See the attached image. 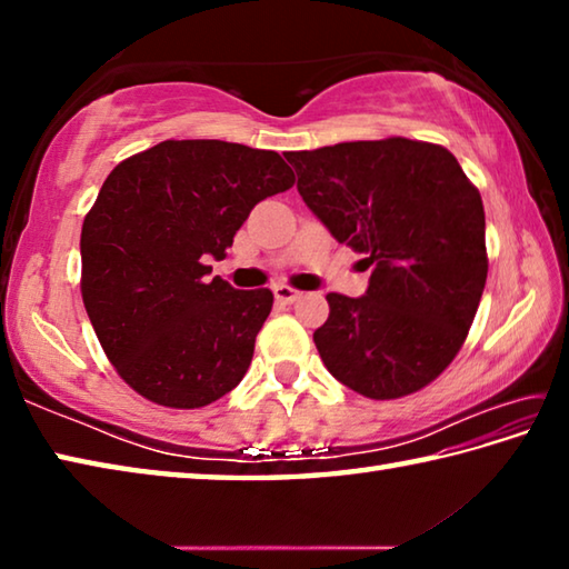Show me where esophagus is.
Here are the masks:
<instances>
[{
  "mask_svg": "<svg viewBox=\"0 0 569 569\" xmlns=\"http://www.w3.org/2000/svg\"><path fill=\"white\" fill-rule=\"evenodd\" d=\"M273 293H276V301L286 303V306H291L298 301V298H301V291H296V288H291V286H276Z\"/></svg>",
  "mask_w": 569,
  "mask_h": 569,
  "instance_id": "esophagus-1",
  "label": "esophagus"
}]
</instances>
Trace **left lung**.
<instances>
[{
    "instance_id": "8db88e82",
    "label": "left lung",
    "mask_w": 569,
    "mask_h": 569,
    "mask_svg": "<svg viewBox=\"0 0 569 569\" xmlns=\"http://www.w3.org/2000/svg\"><path fill=\"white\" fill-rule=\"evenodd\" d=\"M298 192L373 271L361 298L329 293L313 341L369 399L429 387L455 361L487 283L485 206L447 148L409 138L288 152Z\"/></svg>"
}]
</instances>
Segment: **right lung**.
Returning <instances> with one entry per match:
<instances>
[{"mask_svg": "<svg viewBox=\"0 0 569 569\" xmlns=\"http://www.w3.org/2000/svg\"><path fill=\"white\" fill-rule=\"evenodd\" d=\"M273 150L166 140L122 160L84 216L82 301L102 351L140 397L200 409L233 391L273 308L268 288L206 281L256 203L293 186Z\"/></svg>", "mask_w": 569, "mask_h": 569, "instance_id": "obj_1", "label": "right lung"}]
</instances>
